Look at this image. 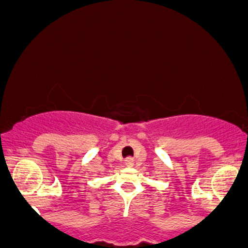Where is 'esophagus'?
Masks as SVG:
<instances>
[{
  "label": "esophagus",
  "instance_id": "34e87169",
  "mask_svg": "<svg viewBox=\"0 0 248 248\" xmlns=\"http://www.w3.org/2000/svg\"><path fill=\"white\" fill-rule=\"evenodd\" d=\"M125 166L126 167L134 166V158H132V157H127V158L125 159Z\"/></svg>",
  "mask_w": 248,
  "mask_h": 248
}]
</instances>
